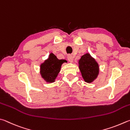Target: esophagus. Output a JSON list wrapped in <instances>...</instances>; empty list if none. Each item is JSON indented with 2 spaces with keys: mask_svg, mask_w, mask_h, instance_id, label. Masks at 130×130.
Here are the masks:
<instances>
[{
  "mask_svg": "<svg viewBox=\"0 0 130 130\" xmlns=\"http://www.w3.org/2000/svg\"><path fill=\"white\" fill-rule=\"evenodd\" d=\"M68 60H69V62H73V57L72 55H69L68 56Z\"/></svg>",
  "mask_w": 130,
  "mask_h": 130,
  "instance_id": "esophagus-1",
  "label": "esophagus"
}]
</instances>
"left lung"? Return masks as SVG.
<instances>
[{"instance_id": "1", "label": "left lung", "mask_w": 130, "mask_h": 130, "mask_svg": "<svg viewBox=\"0 0 130 130\" xmlns=\"http://www.w3.org/2000/svg\"><path fill=\"white\" fill-rule=\"evenodd\" d=\"M78 63L79 70L85 81L91 83L96 78L99 74V65L89 53L82 56Z\"/></svg>"}]
</instances>
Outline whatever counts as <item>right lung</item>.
<instances>
[{"instance_id": "right-lung-1", "label": "right lung", "mask_w": 130, "mask_h": 130, "mask_svg": "<svg viewBox=\"0 0 130 130\" xmlns=\"http://www.w3.org/2000/svg\"><path fill=\"white\" fill-rule=\"evenodd\" d=\"M64 62V60H58L53 53H51L49 58L40 65L41 77L47 82H55L60 71L61 65Z\"/></svg>"}]
</instances>
